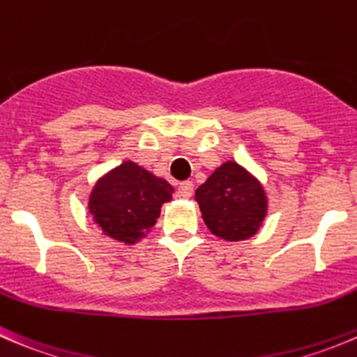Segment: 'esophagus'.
<instances>
[{
  "label": "esophagus",
  "instance_id": "34e87169",
  "mask_svg": "<svg viewBox=\"0 0 357 357\" xmlns=\"http://www.w3.org/2000/svg\"><path fill=\"white\" fill-rule=\"evenodd\" d=\"M193 193V183L192 181H183L178 188L179 199H190Z\"/></svg>",
  "mask_w": 357,
  "mask_h": 357
}]
</instances>
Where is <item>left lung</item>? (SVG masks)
I'll use <instances>...</instances> for the list:
<instances>
[{
	"label": "left lung",
	"instance_id": "obj_1",
	"mask_svg": "<svg viewBox=\"0 0 357 357\" xmlns=\"http://www.w3.org/2000/svg\"><path fill=\"white\" fill-rule=\"evenodd\" d=\"M195 200L211 234L228 242L256 235L268 213L259 179L234 160L221 164L195 190Z\"/></svg>",
	"mask_w": 357,
	"mask_h": 357
}]
</instances>
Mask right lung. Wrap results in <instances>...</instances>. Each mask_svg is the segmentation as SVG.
I'll return each instance as SVG.
<instances>
[{"label": "right lung", "mask_w": 357, "mask_h": 357, "mask_svg": "<svg viewBox=\"0 0 357 357\" xmlns=\"http://www.w3.org/2000/svg\"><path fill=\"white\" fill-rule=\"evenodd\" d=\"M174 188L167 179L126 160L96 181L89 195V213L102 235L132 245L146 237L171 202Z\"/></svg>", "instance_id": "obj_1"}]
</instances>
